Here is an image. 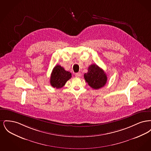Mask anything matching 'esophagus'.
Listing matches in <instances>:
<instances>
[{"label": "esophagus", "instance_id": "34e87169", "mask_svg": "<svg viewBox=\"0 0 151 151\" xmlns=\"http://www.w3.org/2000/svg\"><path fill=\"white\" fill-rule=\"evenodd\" d=\"M75 76H76V77H78V78H80V77H81V73L80 72H78V73H76L75 74Z\"/></svg>", "mask_w": 151, "mask_h": 151}]
</instances>
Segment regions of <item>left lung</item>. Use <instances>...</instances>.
Listing matches in <instances>:
<instances>
[{
    "label": "left lung",
    "mask_w": 151,
    "mask_h": 151,
    "mask_svg": "<svg viewBox=\"0 0 151 151\" xmlns=\"http://www.w3.org/2000/svg\"><path fill=\"white\" fill-rule=\"evenodd\" d=\"M86 81L91 88L99 89L104 86L107 82V76L104 71L97 65H91L88 72L84 75Z\"/></svg>",
    "instance_id": "8db88e82"
}]
</instances>
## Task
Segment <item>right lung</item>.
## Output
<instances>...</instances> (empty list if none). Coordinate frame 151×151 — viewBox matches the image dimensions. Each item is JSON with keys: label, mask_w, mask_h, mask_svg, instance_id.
<instances>
[{"label": "right lung", "mask_w": 151, "mask_h": 151, "mask_svg": "<svg viewBox=\"0 0 151 151\" xmlns=\"http://www.w3.org/2000/svg\"><path fill=\"white\" fill-rule=\"evenodd\" d=\"M71 76L70 72L65 71L60 65H56L51 74L50 84L54 88H61L69 79H71Z\"/></svg>", "instance_id": "1"}]
</instances>
